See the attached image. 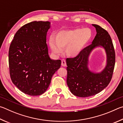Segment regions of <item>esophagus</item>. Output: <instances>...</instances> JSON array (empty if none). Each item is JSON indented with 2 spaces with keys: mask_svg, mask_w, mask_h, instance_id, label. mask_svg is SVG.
I'll return each instance as SVG.
<instances>
[{
  "mask_svg": "<svg viewBox=\"0 0 123 123\" xmlns=\"http://www.w3.org/2000/svg\"><path fill=\"white\" fill-rule=\"evenodd\" d=\"M62 65L63 66H64V67L66 66V63L65 60H64V59L62 60Z\"/></svg>",
  "mask_w": 123,
  "mask_h": 123,
  "instance_id": "34e87169",
  "label": "esophagus"
}]
</instances>
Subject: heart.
<instances>
[{
  "label": "heart",
  "mask_w": 123,
  "mask_h": 123,
  "mask_svg": "<svg viewBox=\"0 0 123 123\" xmlns=\"http://www.w3.org/2000/svg\"><path fill=\"white\" fill-rule=\"evenodd\" d=\"M91 37L92 32L89 28L62 30L55 34L54 39H49V44L55 55L61 53L63 49L65 48L68 56L76 57L82 53Z\"/></svg>",
  "instance_id": "obj_1"
}]
</instances>
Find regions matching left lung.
<instances>
[{
  "label": "left lung",
  "instance_id": "left-lung-1",
  "mask_svg": "<svg viewBox=\"0 0 123 123\" xmlns=\"http://www.w3.org/2000/svg\"><path fill=\"white\" fill-rule=\"evenodd\" d=\"M97 34L92 44L84 49L80 55L67 58V84L71 93L79 97H88L99 93L110 82L115 65V52L108 32L100 26L92 24ZM103 47L107 55V65L100 73L88 68V58L97 47Z\"/></svg>",
  "mask_w": 123,
  "mask_h": 123
}]
</instances>
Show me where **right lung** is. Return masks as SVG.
<instances>
[{
    "mask_svg": "<svg viewBox=\"0 0 123 123\" xmlns=\"http://www.w3.org/2000/svg\"><path fill=\"white\" fill-rule=\"evenodd\" d=\"M49 21H32L16 32L8 52L12 83L30 96L46 91L52 77L61 66V60L51 59L46 44Z\"/></svg>",
    "mask_w": 123,
    "mask_h": 123,
    "instance_id": "right-lung-1",
    "label": "right lung"
}]
</instances>
